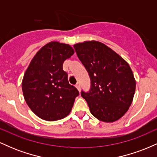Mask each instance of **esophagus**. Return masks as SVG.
Wrapping results in <instances>:
<instances>
[{"mask_svg":"<svg viewBox=\"0 0 157 157\" xmlns=\"http://www.w3.org/2000/svg\"><path fill=\"white\" fill-rule=\"evenodd\" d=\"M75 87L77 88V89L79 91H80V84H79V83H77V84H76V86H75Z\"/></svg>","mask_w":157,"mask_h":157,"instance_id":"34e87169","label":"esophagus"}]
</instances>
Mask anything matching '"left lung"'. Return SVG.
Segmentation results:
<instances>
[{"label": "left lung", "mask_w": 157, "mask_h": 157, "mask_svg": "<svg viewBox=\"0 0 157 157\" xmlns=\"http://www.w3.org/2000/svg\"><path fill=\"white\" fill-rule=\"evenodd\" d=\"M74 47L91 80V90L81 92L90 112L105 122L120 120L129 109L136 90L130 66L99 41L86 40L75 44Z\"/></svg>", "instance_id": "1"}]
</instances>
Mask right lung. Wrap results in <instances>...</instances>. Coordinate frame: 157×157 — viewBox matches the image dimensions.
Wrapping results in <instances>:
<instances>
[{
    "mask_svg": "<svg viewBox=\"0 0 157 157\" xmlns=\"http://www.w3.org/2000/svg\"><path fill=\"white\" fill-rule=\"evenodd\" d=\"M74 53L70 45L51 41L36 53L25 71L22 80L25 101L42 120L56 121L71 112L79 91L68 82L63 64Z\"/></svg>",
    "mask_w": 157,
    "mask_h": 157,
    "instance_id": "1",
    "label": "right lung"
}]
</instances>
